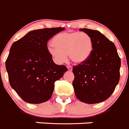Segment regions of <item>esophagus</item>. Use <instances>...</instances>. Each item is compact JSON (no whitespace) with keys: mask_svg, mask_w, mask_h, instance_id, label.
I'll use <instances>...</instances> for the list:
<instances>
[{"mask_svg":"<svg viewBox=\"0 0 129 129\" xmlns=\"http://www.w3.org/2000/svg\"><path fill=\"white\" fill-rule=\"evenodd\" d=\"M67 69H68L69 71H71L73 70V67H72L71 66H67Z\"/></svg>","mask_w":129,"mask_h":129,"instance_id":"esophagus-1","label":"esophagus"}]
</instances>
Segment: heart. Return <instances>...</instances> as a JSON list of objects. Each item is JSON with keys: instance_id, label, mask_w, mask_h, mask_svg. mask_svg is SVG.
<instances>
[{"instance_id": "heart-1", "label": "heart", "mask_w": 129, "mask_h": 129, "mask_svg": "<svg viewBox=\"0 0 129 129\" xmlns=\"http://www.w3.org/2000/svg\"><path fill=\"white\" fill-rule=\"evenodd\" d=\"M52 44L48 47V53L58 64L66 62L67 55L73 63L81 64L89 58L93 50L92 39L83 32L59 34L53 39Z\"/></svg>"}]
</instances>
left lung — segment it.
<instances>
[{"mask_svg":"<svg viewBox=\"0 0 129 129\" xmlns=\"http://www.w3.org/2000/svg\"><path fill=\"white\" fill-rule=\"evenodd\" d=\"M92 39L93 50L86 62L73 67L77 98L86 104L108 99L120 80L121 60L113 43L97 30L81 28Z\"/></svg>","mask_w":129,"mask_h":129,"instance_id":"obj_1","label":"left lung"}]
</instances>
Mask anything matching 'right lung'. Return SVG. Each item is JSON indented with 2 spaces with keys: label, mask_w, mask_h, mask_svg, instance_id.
Returning a JSON list of instances; mask_svg holds the SVG:
<instances>
[{
  "label": "right lung",
  "mask_w": 129,
  "mask_h": 129,
  "mask_svg": "<svg viewBox=\"0 0 129 129\" xmlns=\"http://www.w3.org/2000/svg\"><path fill=\"white\" fill-rule=\"evenodd\" d=\"M65 28L35 30L14 42L6 62L11 86L25 102L40 104L51 98L55 82L67 71L54 63L47 43Z\"/></svg>",
  "instance_id": "right-lung-1"
}]
</instances>
